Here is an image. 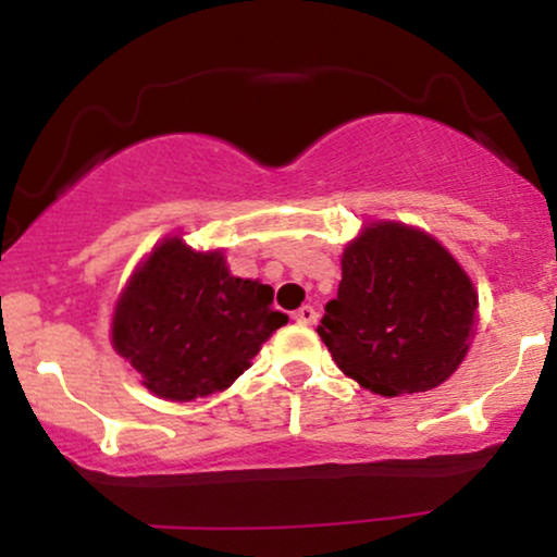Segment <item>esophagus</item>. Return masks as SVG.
<instances>
[{"mask_svg": "<svg viewBox=\"0 0 557 557\" xmlns=\"http://www.w3.org/2000/svg\"><path fill=\"white\" fill-rule=\"evenodd\" d=\"M293 319L298 324H314L317 322V309L314 306H300L298 311H293Z\"/></svg>", "mask_w": 557, "mask_h": 557, "instance_id": "esophagus-1", "label": "esophagus"}]
</instances>
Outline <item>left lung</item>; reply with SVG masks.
<instances>
[{
  "instance_id": "obj_1",
  "label": "left lung",
  "mask_w": 557,
  "mask_h": 557,
  "mask_svg": "<svg viewBox=\"0 0 557 557\" xmlns=\"http://www.w3.org/2000/svg\"><path fill=\"white\" fill-rule=\"evenodd\" d=\"M474 314V285L432 235L380 222L345 248L337 298L317 332L343 374L395 398L456 372Z\"/></svg>"
}]
</instances>
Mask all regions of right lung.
Listing matches in <instances>:
<instances>
[{"label": "right lung", "mask_w": 557, "mask_h": 557, "mask_svg": "<svg viewBox=\"0 0 557 557\" xmlns=\"http://www.w3.org/2000/svg\"><path fill=\"white\" fill-rule=\"evenodd\" d=\"M285 322L270 285L233 277L220 251L168 238L120 296L112 343L159 398L194 400L233 385Z\"/></svg>", "instance_id": "1"}]
</instances>
